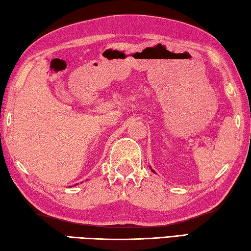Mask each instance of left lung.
<instances>
[{"instance_id": "1", "label": "left lung", "mask_w": 251, "mask_h": 251, "mask_svg": "<svg viewBox=\"0 0 251 251\" xmlns=\"http://www.w3.org/2000/svg\"><path fill=\"white\" fill-rule=\"evenodd\" d=\"M150 168H151V166H150ZM151 172H154V171H152V169H151ZM154 173H155V172H154Z\"/></svg>"}]
</instances>
